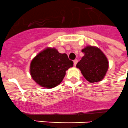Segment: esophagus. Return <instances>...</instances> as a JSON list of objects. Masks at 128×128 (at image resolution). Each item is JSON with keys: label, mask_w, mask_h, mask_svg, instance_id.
Returning a JSON list of instances; mask_svg holds the SVG:
<instances>
[{"label": "esophagus", "mask_w": 128, "mask_h": 128, "mask_svg": "<svg viewBox=\"0 0 128 128\" xmlns=\"http://www.w3.org/2000/svg\"><path fill=\"white\" fill-rule=\"evenodd\" d=\"M77 62H78V60H77V59H76V60H74V66H76V65H77Z\"/></svg>", "instance_id": "1"}]
</instances>
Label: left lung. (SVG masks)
<instances>
[{
  "mask_svg": "<svg viewBox=\"0 0 128 128\" xmlns=\"http://www.w3.org/2000/svg\"><path fill=\"white\" fill-rule=\"evenodd\" d=\"M82 52L84 56L77 64V68L90 82L100 81L106 76L109 67L106 56L100 49L92 46L86 47Z\"/></svg>",
  "mask_w": 128,
  "mask_h": 128,
  "instance_id": "1",
  "label": "left lung"
}]
</instances>
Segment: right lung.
Listing matches in <instances>:
<instances>
[{"label":"right lung","mask_w":128,"mask_h":128,"mask_svg":"<svg viewBox=\"0 0 128 128\" xmlns=\"http://www.w3.org/2000/svg\"><path fill=\"white\" fill-rule=\"evenodd\" d=\"M74 62L66 54H61L54 48H48L36 56L31 62V76L38 84L46 88L58 85L72 67Z\"/></svg>","instance_id":"add662e5"}]
</instances>
